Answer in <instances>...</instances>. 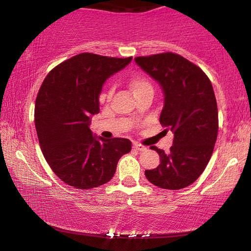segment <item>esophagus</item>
I'll list each match as a JSON object with an SVG mask.
<instances>
[{
  "mask_svg": "<svg viewBox=\"0 0 251 251\" xmlns=\"http://www.w3.org/2000/svg\"><path fill=\"white\" fill-rule=\"evenodd\" d=\"M133 149L135 150H137V151H139V152H142V151H145L146 150V147L144 146V145H142V144H138V143H135L133 144Z\"/></svg>",
  "mask_w": 251,
  "mask_h": 251,
  "instance_id": "esophagus-1",
  "label": "esophagus"
}]
</instances>
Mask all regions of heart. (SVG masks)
Here are the masks:
<instances>
[{"mask_svg":"<svg viewBox=\"0 0 251 251\" xmlns=\"http://www.w3.org/2000/svg\"><path fill=\"white\" fill-rule=\"evenodd\" d=\"M129 87L131 89L132 94L135 95V97L137 96L145 94L147 91H152L153 92V85L151 83L150 80L147 77L144 76V75L140 74H136L129 80ZM113 91H114V88L113 85H111L107 90L105 92H102L100 95V101H107L111 99Z\"/></svg>","mask_w":251,"mask_h":251,"instance_id":"b5f03b06","label":"heart"}]
</instances>
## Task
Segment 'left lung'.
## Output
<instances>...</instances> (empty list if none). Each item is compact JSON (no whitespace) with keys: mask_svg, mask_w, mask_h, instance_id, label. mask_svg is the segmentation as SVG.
I'll use <instances>...</instances> for the list:
<instances>
[{"mask_svg":"<svg viewBox=\"0 0 251 251\" xmlns=\"http://www.w3.org/2000/svg\"><path fill=\"white\" fill-rule=\"evenodd\" d=\"M135 61L162 88L160 123L174 132L168 154L151 146L161 162L155 169L145 170V176L166 190L190 186L203 173L217 139L218 109L211 82L200 67L177 53L136 57Z\"/></svg>","mask_w":251,"mask_h":251,"instance_id":"obj_1","label":"left lung"}]
</instances>
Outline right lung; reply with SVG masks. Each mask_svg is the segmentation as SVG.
Instances as JSON below:
<instances>
[{"label":"right lung","mask_w":251,"mask_h":251,"mask_svg":"<svg viewBox=\"0 0 251 251\" xmlns=\"http://www.w3.org/2000/svg\"><path fill=\"white\" fill-rule=\"evenodd\" d=\"M131 59L76 54L51 70L41 85L34 111L37 138L48 164L70 186L106 184L131 150L129 139L97 138L89 129L91 115L99 113L104 82Z\"/></svg>","instance_id":"right-lung-1"}]
</instances>
